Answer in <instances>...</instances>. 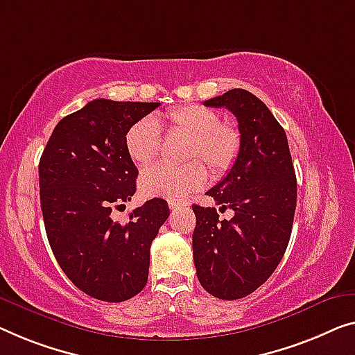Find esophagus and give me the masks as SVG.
I'll return each mask as SVG.
<instances>
[{"instance_id":"1","label":"esophagus","mask_w":355,"mask_h":355,"mask_svg":"<svg viewBox=\"0 0 355 355\" xmlns=\"http://www.w3.org/2000/svg\"><path fill=\"white\" fill-rule=\"evenodd\" d=\"M168 207H171L172 211H177L180 209L187 207V204L182 202V200H168Z\"/></svg>"}]
</instances>
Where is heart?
Wrapping results in <instances>:
<instances>
[{"mask_svg":"<svg viewBox=\"0 0 355 355\" xmlns=\"http://www.w3.org/2000/svg\"><path fill=\"white\" fill-rule=\"evenodd\" d=\"M159 127L168 134L188 137L180 167L157 166L148 168L140 177V189L150 198L180 200L199 191L207 182L209 167L214 177H223L239 156L242 139L236 125L221 123L215 110L202 105H184L168 110L157 118L135 121L125 132V151L137 166H148L156 159L161 148Z\"/></svg>","mask_w":355,"mask_h":355,"instance_id":"b5f03b06","label":"heart"}]
</instances>
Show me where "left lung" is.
<instances>
[{"label": "left lung", "mask_w": 355, "mask_h": 355, "mask_svg": "<svg viewBox=\"0 0 355 355\" xmlns=\"http://www.w3.org/2000/svg\"><path fill=\"white\" fill-rule=\"evenodd\" d=\"M236 116L241 151L231 171L207 193L231 220H218L215 207L193 205V257L205 292L239 300L263 285L287 250L296 209V177L287 135L260 98L231 89L205 100Z\"/></svg>", "instance_id": "left-lung-1"}]
</instances>
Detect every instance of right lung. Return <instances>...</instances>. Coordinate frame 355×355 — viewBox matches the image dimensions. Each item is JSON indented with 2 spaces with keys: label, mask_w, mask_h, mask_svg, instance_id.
<instances>
[{
  "label": "right lung",
  "mask_w": 355,
  "mask_h": 355,
  "mask_svg": "<svg viewBox=\"0 0 355 355\" xmlns=\"http://www.w3.org/2000/svg\"><path fill=\"white\" fill-rule=\"evenodd\" d=\"M159 105L92 100L59 121L41 155L47 239L67 277L95 300L119 303L144 290L151 242L171 215L166 200L155 198L125 225L111 218L137 189L125 132Z\"/></svg>",
  "instance_id": "obj_1"
}]
</instances>
